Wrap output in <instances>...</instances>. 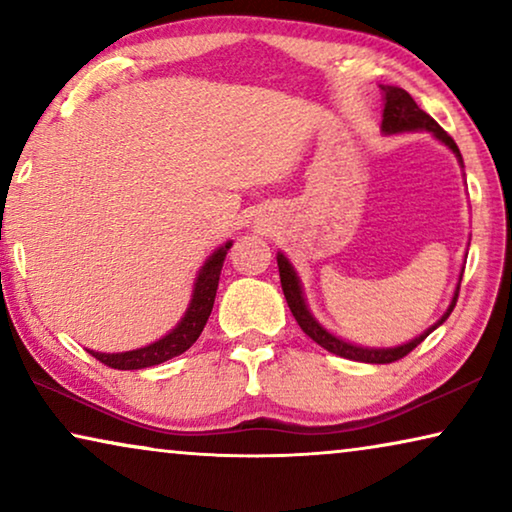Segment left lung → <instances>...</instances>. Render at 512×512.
Returning <instances> with one entry per match:
<instances>
[{
  "mask_svg": "<svg viewBox=\"0 0 512 512\" xmlns=\"http://www.w3.org/2000/svg\"><path fill=\"white\" fill-rule=\"evenodd\" d=\"M383 92H385V108H383V131L385 133L432 131L434 136L439 138L441 143H446L450 150L457 154L459 161H462V154H459L455 140L439 127V122H436L434 117H429L425 110H422L418 103L413 101V96L409 92L402 90V87H383ZM277 265H279V279H281V288H284L288 309H291V314L295 316V321H298L302 332H305L307 337L314 339L318 346H323L325 351L339 355V358L369 362V365H388V362L402 360L404 355H409L413 348H416L422 342V339L429 335V332H434L443 321H446V318L450 316V311L455 309L457 295H459V286H457L455 298H453V302H450L446 314L441 316V321L432 325V328H429L427 332H422V335L413 339V342L395 346V348H362V346L348 344V342H344V339L330 335L328 330L321 328V325L314 321V316L309 314V309L305 305V298H302L300 281H298V277H295V270L291 268V263H288V258L284 254L277 256ZM459 281H462V279H459Z\"/></svg>",
  "mask_w": 512,
  "mask_h": 512,
  "instance_id": "obj_1",
  "label": "left lung"
}]
</instances>
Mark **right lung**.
Segmentation results:
<instances>
[{
    "label": "right lung",
    "mask_w": 512,
    "mask_h": 512,
    "mask_svg": "<svg viewBox=\"0 0 512 512\" xmlns=\"http://www.w3.org/2000/svg\"><path fill=\"white\" fill-rule=\"evenodd\" d=\"M228 249H231V242L214 251L210 261L203 265V270L196 279L194 295H191L187 314H184L182 321L177 323V328L173 332H168L164 339L127 353H94V351L90 353L110 369H145V367L161 365V362L175 358V355H180L187 351V348L194 346L196 339L201 337L207 318H210L214 295H217V286H219L221 265H224Z\"/></svg>",
    "instance_id": "right-lung-1"
}]
</instances>
